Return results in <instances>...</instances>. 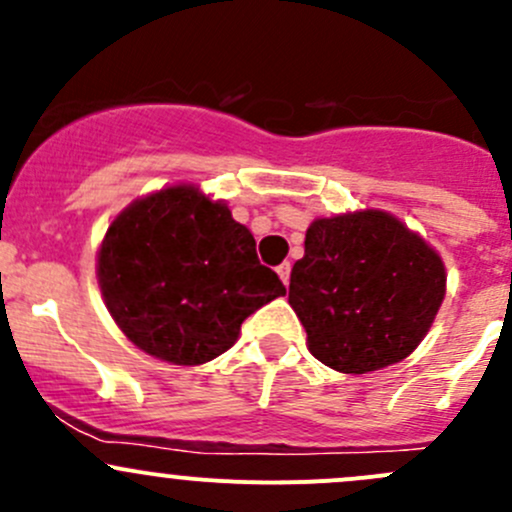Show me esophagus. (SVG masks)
<instances>
[{"label": "esophagus", "mask_w": 512, "mask_h": 512, "mask_svg": "<svg viewBox=\"0 0 512 512\" xmlns=\"http://www.w3.org/2000/svg\"><path fill=\"white\" fill-rule=\"evenodd\" d=\"M289 272H292V265H289V262H282V265L277 267V275H280V280L285 282V285L289 282Z\"/></svg>", "instance_id": "obj_1"}]
</instances>
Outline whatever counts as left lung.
Segmentation results:
<instances>
[{
	"mask_svg": "<svg viewBox=\"0 0 512 512\" xmlns=\"http://www.w3.org/2000/svg\"><path fill=\"white\" fill-rule=\"evenodd\" d=\"M443 294L441 257L379 210L314 220L289 275V304L309 352L344 374L406 359L426 337Z\"/></svg>",
	"mask_w": 512,
	"mask_h": 512,
	"instance_id": "left-lung-1",
	"label": "left lung"
}]
</instances>
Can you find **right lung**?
Wrapping results in <instances>:
<instances>
[{
    "label": "right lung",
    "mask_w": 512,
    "mask_h": 512,
    "mask_svg": "<svg viewBox=\"0 0 512 512\" xmlns=\"http://www.w3.org/2000/svg\"><path fill=\"white\" fill-rule=\"evenodd\" d=\"M98 285L138 349L180 366L227 352L240 324L285 294L277 272L257 260L250 230L188 185L136 200L113 220Z\"/></svg>",
    "instance_id": "right-lung-1"
}]
</instances>
